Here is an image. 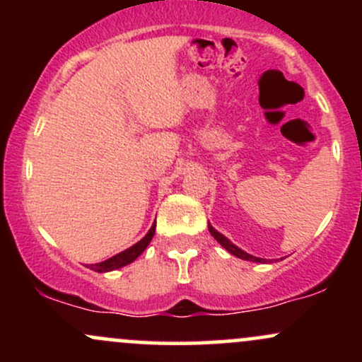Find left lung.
I'll list each match as a JSON object with an SVG mask.
<instances>
[{
	"instance_id": "left-lung-1",
	"label": "left lung",
	"mask_w": 362,
	"mask_h": 362,
	"mask_svg": "<svg viewBox=\"0 0 362 362\" xmlns=\"http://www.w3.org/2000/svg\"><path fill=\"white\" fill-rule=\"evenodd\" d=\"M209 233L214 236L216 242L221 243V247L226 248V250L230 252V253H233V255H235V257H238V259H243V260H252V262H260V264H262V262H265L264 259H259V257H253V255H250V253H247V252L240 250V248H238V247H235V245L231 243L230 240L226 238V236H223L221 233H218V231H216L214 228L211 226V224H209Z\"/></svg>"
}]
</instances>
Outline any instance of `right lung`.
<instances>
[{
  "label": "right lung",
  "mask_w": 362,
  "mask_h": 362,
  "mask_svg": "<svg viewBox=\"0 0 362 362\" xmlns=\"http://www.w3.org/2000/svg\"><path fill=\"white\" fill-rule=\"evenodd\" d=\"M155 228H156V224H153L151 230L148 231V235L144 236L141 242L132 245L131 248H127V250L120 252V253H117V255H114V257H110V259L100 262V264L90 265V269H91V271H95V272H109V271H114V269L124 267V265L134 262L141 255V253L146 250L149 242H151L153 235H155Z\"/></svg>",
  "instance_id": "1"
}]
</instances>
